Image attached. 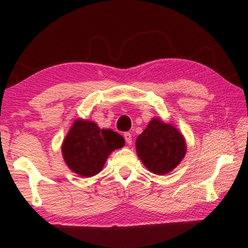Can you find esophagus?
<instances>
[{
	"label": "esophagus",
	"mask_w": 248,
	"mask_h": 248,
	"mask_svg": "<svg viewBox=\"0 0 248 248\" xmlns=\"http://www.w3.org/2000/svg\"><path fill=\"white\" fill-rule=\"evenodd\" d=\"M124 137L125 142H127L128 144H131V143H132V136H131V133H130V132H125V133L124 134Z\"/></svg>",
	"instance_id": "1"
}]
</instances>
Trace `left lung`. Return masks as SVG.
Segmentation results:
<instances>
[{
  "instance_id": "obj_1",
  "label": "left lung",
  "mask_w": 248,
  "mask_h": 248,
  "mask_svg": "<svg viewBox=\"0 0 248 248\" xmlns=\"http://www.w3.org/2000/svg\"><path fill=\"white\" fill-rule=\"evenodd\" d=\"M138 156L150 171L164 175L173 170L186 154V142L174 125L153 118L137 138Z\"/></svg>"
}]
</instances>
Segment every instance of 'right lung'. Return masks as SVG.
Here are the masks:
<instances>
[{
    "label": "right lung",
    "instance_id": "right-lung-1",
    "mask_svg": "<svg viewBox=\"0 0 248 248\" xmlns=\"http://www.w3.org/2000/svg\"><path fill=\"white\" fill-rule=\"evenodd\" d=\"M124 145V139L111 129H100L93 121L78 119L62 143V155L69 169L83 177L103 170L112 151Z\"/></svg>",
    "mask_w": 248,
    "mask_h": 248
}]
</instances>
